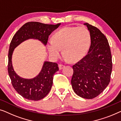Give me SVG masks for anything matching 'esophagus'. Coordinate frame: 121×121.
Segmentation results:
<instances>
[{
    "label": "esophagus",
    "mask_w": 121,
    "mask_h": 121,
    "mask_svg": "<svg viewBox=\"0 0 121 121\" xmlns=\"http://www.w3.org/2000/svg\"><path fill=\"white\" fill-rule=\"evenodd\" d=\"M64 67H65V66L63 65H61V64L59 65V69H64Z\"/></svg>",
    "instance_id": "34e87169"
}]
</instances>
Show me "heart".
Listing matches in <instances>:
<instances>
[{"label": "heart", "mask_w": 121, "mask_h": 121, "mask_svg": "<svg viewBox=\"0 0 121 121\" xmlns=\"http://www.w3.org/2000/svg\"><path fill=\"white\" fill-rule=\"evenodd\" d=\"M91 43V35L84 27H66L52 35V41L47 47L49 55L54 60L64 55L71 62H76L85 55Z\"/></svg>", "instance_id": "heart-1"}]
</instances>
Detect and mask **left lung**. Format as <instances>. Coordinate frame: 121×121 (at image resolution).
I'll return each mask as SVG.
<instances>
[{
    "instance_id": "obj_1",
    "label": "left lung",
    "mask_w": 121,
    "mask_h": 121,
    "mask_svg": "<svg viewBox=\"0 0 121 121\" xmlns=\"http://www.w3.org/2000/svg\"><path fill=\"white\" fill-rule=\"evenodd\" d=\"M91 35L88 53L73 66L71 84L76 94L91 99L103 92L109 84L112 69L108 40L96 27L84 23Z\"/></svg>"
}]
</instances>
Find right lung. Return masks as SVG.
Returning <instances> with one entry per match:
<instances>
[{"mask_svg": "<svg viewBox=\"0 0 121 121\" xmlns=\"http://www.w3.org/2000/svg\"><path fill=\"white\" fill-rule=\"evenodd\" d=\"M60 25L29 22L23 25L12 39L8 54V73L15 91L26 99L38 101L48 94L52 85L54 74L59 70L58 65L56 63L44 61L41 71L36 77L31 79L23 78L17 75L13 69L12 64L13 50L21 43L30 39L39 40L46 45L49 35Z\"/></svg>", "mask_w": 121, "mask_h": 121, "instance_id": "obj_1", "label": "right lung"}]
</instances>
